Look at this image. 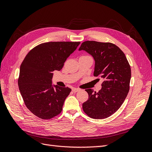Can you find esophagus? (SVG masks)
I'll use <instances>...</instances> for the list:
<instances>
[{
    "instance_id": "obj_1",
    "label": "esophagus",
    "mask_w": 152,
    "mask_h": 152,
    "mask_svg": "<svg viewBox=\"0 0 152 152\" xmlns=\"http://www.w3.org/2000/svg\"><path fill=\"white\" fill-rule=\"evenodd\" d=\"M79 91V89H77V88H73L72 89V91L73 92V93H77V92H78Z\"/></svg>"
}]
</instances>
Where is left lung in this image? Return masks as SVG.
<instances>
[{"label": "left lung", "instance_id": "8db88e82", "mask_svg": "<svg viewBox=\"0 0 152 152\" xmlns=\"http://www.w3.org/2000/svg\"><path fill=\"white\" fill-rule=\"evenodd\" d=\"M79 50H85L93 57L94 76L103 79L98 93L86 89L89 98L82 104V108L91 118H107L117 111L127 97L131 66L122 50L112 43L87 40L82 43Z\"/></svg>", "mask_w": 152, "mask_h": 152}]
</instances>
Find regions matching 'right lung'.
<instances>
[{
	"instance_id": "add662e5",
	"label": "right lung",
	"mask_w": 152,
	"mask_h": 152,
	"mask_svg": "<svg viewBox=\"0 0 152 152\" xmlns=\"http://www.w3.org/2000/svg\"><path fill=\"white\" fill-rule=\"evenodd\" d=\"M80 42H49L37 45L20 66L18 87L30 111L42 119L52 118L62 111L69 87L52 85L53 72L61 70Z\"/></svg>"
}]
</instances>
